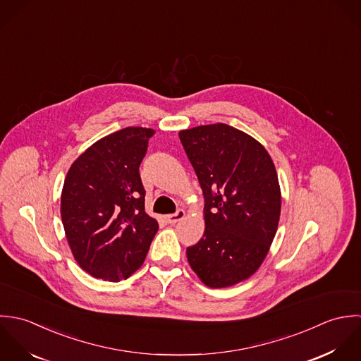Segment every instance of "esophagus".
<instances>
[{
  "label": "esophagus",
  "instance_id": "esophagus-1",
  "mask_svg": "<svg viewBox=\"0 0 361 361\" xmlns=\"http://www.w3.org/2000/svg\"><path fill=\"white\" fill-rule=\"evenodd\" d=\"M184 217H185V211H184V209H178L176 214L167 215V216H164V219H166L167 223H177V221H180L181 219H184Z\"/></svg>",
  "mask_w": 361,
  "mask_h": 361
}]
</instances>
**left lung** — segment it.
<instances>
[{
  "mask_svg": "<svg viewBox=\"0 0 361 361\" xmlns=\"http://www.w3.org/2000/svg\"><path fill=\"white\" fill-rule=\"evenodd\" d=\"M205 198V231L187 259L209 288L248 279L265 259L278 230L281 187L267 149L227 124L178 134Z\"/></svg>",
  "mask_w": 361,
  "mask_h": 361,
  "instance_id": "obj_1",
  "label": "left lung"
}]
</instances>
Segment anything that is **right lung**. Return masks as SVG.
Listing matches in <instances>:
<instances>
[{"instance_id":"obj_1","label":"right lung","mask_w":361,"mask_h":361,"mask_svg":"<svg viewBox=\"0 0 361 361\" xmlns=\"http://www.w3.org/2000/svg\"><path fill=\"white\" fill-rule=\"evenodd\" d=\"M150 128L127 127L87 147L71 166L61 219L73 258L97 279L118 282L144 264L159 228L145 212L140 166Z\"/></svg>"}]
</instances>
